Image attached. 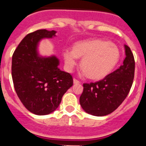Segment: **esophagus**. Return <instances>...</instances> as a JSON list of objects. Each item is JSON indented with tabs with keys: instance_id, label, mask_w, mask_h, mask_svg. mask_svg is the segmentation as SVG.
<instances>
[{
	"instance_id": "obj_1",
	"label": "esophagus",
	"mask_w": 146,
	"mask_h": 146,
	"mask_svg": "<svg viewBox=\"0 0 146 146\" xmlns=\"http://www.w3.org/2000/svg\"><path fill=\"white\" fill-rule=\"evenodd\" d=\"M73 83H74V84H79V83H80V81H79V80L74 78V79H73Z\"/></svg>"
}]
</instances>
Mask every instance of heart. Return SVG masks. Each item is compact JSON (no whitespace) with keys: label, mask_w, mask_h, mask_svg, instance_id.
Listing matches in <instances>:
<instances>
[{"label":"heart","mask_w":146,"mask_h":146,"mask_svg":"<svg viewBox=\"0 0 146 146\" xmlns=\"http://www.w3.org/2000/svg\"><path fill=\"white\" fill-rule=\"evenodd\" d=\"M82 57L83 73L92 80H100L113 70L120 60V51L114 44L102 40H87L76 42L73 49L64 50L66 68L72 70Z\"/></svg>","instance_id":"b5f03b06"}]
</instances>
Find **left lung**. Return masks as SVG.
I'll return each mask as SVG.
<instances>
[{"label": "left lung", "instance_id": "obj_1", "mask_svg": "<svg viewBox=\"0 0 146 146\" xmlns=\"http://www.w3.org/2000/svg\"><path fill=\"white\" fill-rule=\"evenodd\" d=\"M125 46L126 57L117 70L96 82L84 83L80 105L94 116L108 115L114 111L127 98L133 82L135 60L133 52Z\"/></svg>", "mask_w": 146, "mask_h": 146}]
</instances>
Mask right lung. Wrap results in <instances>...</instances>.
I'll return each instance as SVG.
<instances>
[{
  "label": "right lung",
  "instance_id": "right-lung-1",
  "mask_svg": "<svg viewBox=\"0 0 146 146\" xmlns=\"http://www.w3.org/2000/svg\"><path fill=\"white\" fill-rule=\"evenodd\" d=\"M54 30L38 29L26 35L12 57L15 91L25 108L37 115H46L58 108L64 93L73 84L72 76L58 68L54 56L41 57L38 43L55 36Z\"/></svg>",
  "mask_w": 146,
  "mask_h": 146
}]
</instances>
